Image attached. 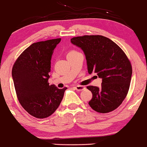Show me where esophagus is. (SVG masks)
Here are the masks:
<instances>
[{
  "instance_id": "obj_1",
  "label": "esophagus",
  "mask_w": 147,
  "mask_h": 147,
  "mask_svg": "<svg viewBox=\"0 0 147 147\" xmlns=\"http://www.w3.org/2000/svg\"><path fill=\"white\" fill-rule=\"evenodd\" d=\"M74 88H75V90H77V91L83 90H84V89L86 88L85 86H80V85H79V86H75Z\"/></svg>"
}]
</instances>
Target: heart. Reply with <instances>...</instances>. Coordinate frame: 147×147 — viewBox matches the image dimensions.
<instances>
[{
  "instance_id": "heart-1",
  "label": "heart",
  "mask_w": 147,
  "mask_h": 147,
  "mask_svg": "<svg viewBox=\"0 0 147 147\" xmlns=\"http://www.w3.org/2000/svg\"><path fill=\"white\" fill-rule=\"evenodd\" d=\"M75 52H77V51H75V50H70V51H69L68 52V54H67V56H68V55H72V54H73V53H75Z\"/></svg>"
}]
</instances>
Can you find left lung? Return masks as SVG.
Instances as JSON below:
<instances>
[{"label": "left lung", "instance_id": "8db88e82", "mask_svg": "<svg viewBox=\"0 0 147 147\" xmlns=\"http://www.w3.org/2000/svg\"><path fill=\"white\" fill-rule=\"evenodd\" d=\"M70 41L84 51L88 73H95L102 79L100 88L87 86L92 94L88 104L101 113L115 110L127 95L132 75V66L126 54L115 42L102 35L73 37Z\"/></svg>", "mask_w": 147, "mask_h": 147}]
</instances>
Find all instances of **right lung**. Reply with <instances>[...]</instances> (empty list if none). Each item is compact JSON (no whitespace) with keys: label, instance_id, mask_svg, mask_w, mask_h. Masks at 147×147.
Segmentation results:
<instances>
[{"label":"right lung","instance_id":"obj_1","mask_svg":"<svg viewBox=\"0 0 147 147\" xmlns=\"http://www.w3.org/2000/svg\"><path fill=\"white\" fill-rule=\"evenodd\" d=\"M61 38L32 43L13 65L12 78L21 105L34 117L43 119L55 113L67 88L49 85L51 58Z\"/></svg>","mask_w":147,"mask_h":147}]
</instances>
